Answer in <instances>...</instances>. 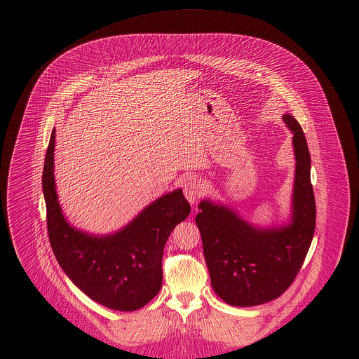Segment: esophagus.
I'll use <instances>...</instances> for the list:
<instances>
[{
  "label": "esophagus",
  "instance_id": "obj_1",
  "mask_svg": "<svg viewBox=\"0 0 359 359\" xmlns=\"http://www.w3.org/2000/svg\"><path fill=\"white\" fill-rule=\"evenodd\" d=\"M184 194L189 203H196L202 196H205V182L198 177H189L184 184Z\"/></svg>",
  "mask_w": 359,
  "mask_h": 359
}]
</instances>
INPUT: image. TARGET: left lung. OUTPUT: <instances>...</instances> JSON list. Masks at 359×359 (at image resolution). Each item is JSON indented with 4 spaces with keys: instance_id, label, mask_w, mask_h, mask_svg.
<instances>
[{
    "instance_id": "left-lung-1",
    "label": "left lung",
    "mask_w": 359,
    "mask_h": 359,
    "mask_svg": "<svg viewBox=\"0 0 359 359\" xmlns=\"http://www.w3.org/2000/svg\"><path fill=\"white\" fill-rule=\"evenodd\" d=\"M283 121L293 133L296 175L287 225L256 228L229 207L201 202L196 224L214 292L226 304L252 307L282 296L296 279L315 232L316 207L311 156L302 126L292 114Z\"/></svg>"
}]
</instances>
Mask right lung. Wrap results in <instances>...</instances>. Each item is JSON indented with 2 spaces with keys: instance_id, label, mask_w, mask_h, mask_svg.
<instances>
[{
  "instance_id": "right-lung-1",
  "label": "right lung",
  "mask_w": 359,
  "mask_h": 359,
  "mask_svg": "<svg viewBox=\"0 0 359 359\" xmlns=\"http://www.w3.org/2000/svg\"><path fill=\"white\" fill-rule=\"evenodd\" d=\"M55 130L46 154L43 191L52 252L70 280L90 299L117 311H135L158 293L161 258L171 231L191 205L181 189L158 198L127 226L106 236L73 228L62 214L53 178Z\"/></svg>"
}]
</instances>
